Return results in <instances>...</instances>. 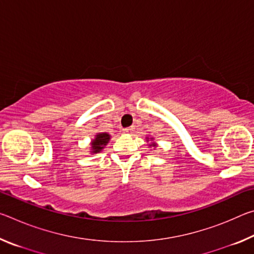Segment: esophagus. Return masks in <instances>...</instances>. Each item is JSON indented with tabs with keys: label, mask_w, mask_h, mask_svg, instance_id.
<instances>
[{
	"label": "esophagus",
	"mask_w": 254,
	"mask_h": 254,
	"mask_svg": "<svg viewBox=\"0 0 254 254\" xmlns=\"http://www.w3.org/2000/svg\"><path fill=\"white\" fill-rule=\"evenodd\" d=\"M133 130H134V127H126V128H123V132H124V133H131Z\"/></svg>",
	"instance_id": "obj_1"
}]
</instances>
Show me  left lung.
<instances>
[{
  "label": "left lung",
  "mask_w": 254,
  "mask_h": 254,
  "mask_svg": "<svg viewBox=\"0 0 254 254\" xmlns=\"http://www.w3.org/2000/svg\"><path fill=\"white\" fill-rule=\"evenodd\" d=\"M147 141H149V139H148ZM149 147H153V148H156V147H157V144L154 143V142H152V143H150V144H149Z\"/></svg>",
  "instance_id": "left-lung-1"
}]
</instances>
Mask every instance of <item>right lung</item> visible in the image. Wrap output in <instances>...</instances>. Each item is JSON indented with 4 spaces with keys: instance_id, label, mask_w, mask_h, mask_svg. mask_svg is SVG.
Wrapping results in <instances>:
<instances>
[{
    "instance_id": "add662e5",
    "label": "right lung",
    "mask_w": 254,
    "mask_h": 254,
    "mask_svg": "<svg viewBox=\"0 0 254 254\" xmlns=\"http://www.w3.org/2000/svg\"><path fill=\"white\" fill-rule=\"evenodd\" d=\"M111 139V135L106 132H102V133H97L92 141V151L91 153L95 154L102 151V149H104L105 145L109 143V141Z\"/></svg>"
}]
</instances>
